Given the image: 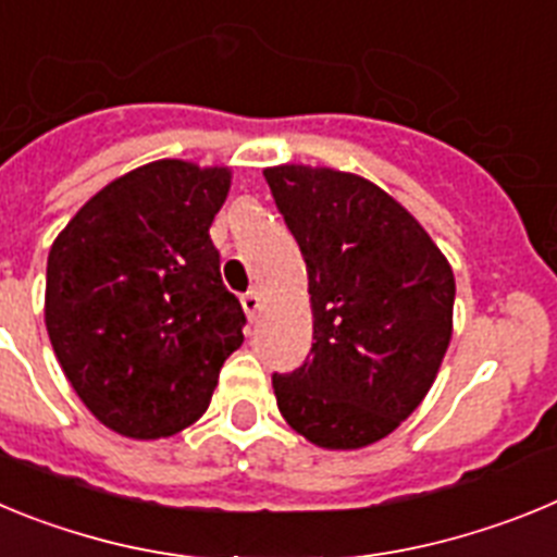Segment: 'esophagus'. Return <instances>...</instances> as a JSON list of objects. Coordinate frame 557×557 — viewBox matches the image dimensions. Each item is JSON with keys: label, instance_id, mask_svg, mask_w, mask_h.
Segmentation results:
<instances>
[{"label": "esophagus", "instance_id": "esophagus-1", "mask_svg": "<svg viewBox=\"0 0 557 557\" xmlns=\"http://www.w3.org/2000/svg\"><path fill=\"white\" fill-rule=\"evenodd\" d=\"M243 309L250 321H256V314L262 309V295H259V289H248V293L243 295Z\"/></svg>", "mask_w": 557, "mask_h": 557}]
</instances>
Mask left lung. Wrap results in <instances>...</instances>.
Here are the masks:
<instances>
[{
    "mask_svg": "<svg viewBox=\"0 0 557 557\" xmlns=\"http://www.w3.org/2000/svg\"><path fill=\"white\" fill-rule=\"evenodd\" d=\"M264 178L307 262L314 318L304 366L273 373L278 410L323 449L382 441L424 401L449 348V262L371 181L295 164Z\"/></svg>",
    "mask_w": 557,
    "mask_h": 557,
    "instance_id": "obj_1",
    "label": "left lung"
}]
</instances>
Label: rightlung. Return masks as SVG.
Returning a JSON list of instances; mask_svg holds the SVG:
<instances>
[{
	"mask_svg": "<svg viewBox=\"0 0 557 557\" xmlns=\"http://www.w3.org/2000/svg\"><path fill=\"white\" fill-rule=\"evenodd\" d=\"M231 172L152 161L97 191L47 259V332L102 424L170 437L195 424L243 346V304L220 275L209 225Z\"/></svg>",
	"mask_w": 557,
	"mask_h": 557,
	"instance_id": "obj_1",
	"label": "right lung"
}]
</instances>
